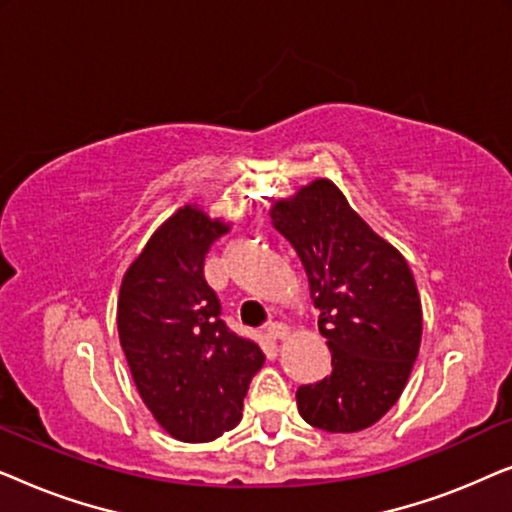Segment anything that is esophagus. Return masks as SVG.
<instances>
[{
    "mask_svg": "<svg viewBox=\"0 0 512 512\" xmlns=\"http://www.w3.org/2000/svg\"><path fill=\"white\" fill-rule=\"evenodd\" d=\"M265 333H268L270 340H282L289 335V328H286V324H282V321H272V324L265 326Z\"/></svg>",
    "mask_w": 512,
    "mask_h": 512,
    "instance_id": "34e87169",
    "label": "esophagus"
}]
</instances>
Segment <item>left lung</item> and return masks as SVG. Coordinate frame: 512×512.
Segmentation results:
<instances>
[{"mask_svg": "<svg viewBox=\"0 0 512 512\" xmlns=\"http://www.w3.org/2000/svg\"><path fill=\"white\" fill-rule=\"evenodd\" d=\"M272 223L310 279L331 375L296 391L307 424L331 433L368 429L398 401L422 342V303L405 258L317 179L272 207Z\"/></svg>", "mask_w": 512, "mask_h": 512, "instance_id": "left-lung-1", "label": "left lung"}]
</instances>
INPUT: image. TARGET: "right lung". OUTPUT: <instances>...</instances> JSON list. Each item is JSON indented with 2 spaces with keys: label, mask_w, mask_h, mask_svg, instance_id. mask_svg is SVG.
<instances>
[{
  "label": "right lung",
  "mask_w": 512,
  "mask_h": 512,
  "mask_svg": "<svg viewBox=\"0 0 512 512\" xmlns=\"http://www.w3.org/2000/svg\"><path fill=\"white\" fill-rule=\"evenodd\" d=\"M228 226L184 207L125 272L118 335L139 396L174 438L207 443L242 419L265 354L230 331L205 279V258Z\"/></svg>",
  "instance_id": "right-lung-1"
}]
</instances>
